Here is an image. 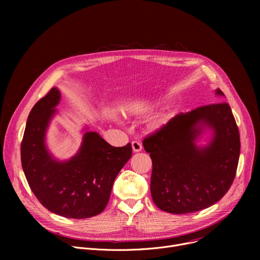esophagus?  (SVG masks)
I'll use <instances>...</instances> for the list:
<instances>
[{"label":"esophagus","instance_id":"esophagus-1","mask_svg":"<svg viewBox=\"0 0 260 260\" xmlns=\"http://www.w3.org/2000/svg\"><path fill=\"white\" fill-rule=\"evenodd\" d=\"M132 147H133V151L135 153H139L142 151V145L139 141H133L132 142Z\"/></svg>","mask_w":260,"mask_h":260}]
</instances>
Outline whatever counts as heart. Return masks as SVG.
<instances>
[{
	"label": "heart",
	"instance_id": "1",
	"mask_svg": "<svg viewBox=\"0 0 260 260\" xmlns=\"http://www.w3.org/2000/svg\"><path fill=\"white\" fill-rule=\"evenodd\" d=\"M158 101H149L146 103H142V104H136L133 106L132 108V112H141V111H145V109H149L152 107H155L158 105ZM166 118H163L162 120H160L159 124H163V123H166Z\"/></svg>",
	"mask_w": 260,
	"mask_h": 260
}]
</instances>
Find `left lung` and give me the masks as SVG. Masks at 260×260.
I'll return each mask as SVG.
<instances>
[{
	"instance_id": "left-lung-1",
	"label": "left lung",
	"mask_w": 260,
	"mask_h": 260,
	"mask_svg": "<svg viewBox=\"0 0 260 260\" xmlns=\"http://www.w3.org/2000/svg\"><path fill=\"white\" fill-rule=\"evenodd\" d=\"M217 94L224 95L218 88ZM214 134L211 142L199 148L196 141L204 128ZM153 162L151 193L165 212L187 214L219 201L234 181L240 137L226 102L180 113L143 139Z\"/></svg>"
}]
</instances>
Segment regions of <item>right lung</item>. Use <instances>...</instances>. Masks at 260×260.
<instances>
[{
  "label": "right lung",
  "mask_w": 260,
  "mask_h": 260,
  "mask_svg": "<svg viewBox=\"0 0 260 260\" xmlns=\"http://www.w3.org/2000/svg\"><path fill=\"white\" fill-rule=\"evenodd\" d=\"M61 98L52 87L29 113L21 143V162L32 193L48 211L75 219L93 217L107 206L117 175L132 157V146L115 147L86 132L76 156L54 160L45 134Z\"/></svg>",
  "instance_id": "right-lung-1"
}]
</instances>
